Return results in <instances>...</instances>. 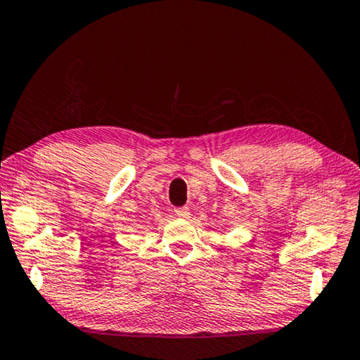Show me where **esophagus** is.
<instances>
[{
	"label": "esophagus",
	"instance_id": "1",
	"mask_svg": "<svg viewBox=\"0 0 360 360\" xmlns=\"http://www.w3.org/2000/svg\"><path fill=\"white\" fill-rule=\"evenodd\" d=\"M174 212H175V215L179 219H188V217H190V207H176V209H174Z\"/></svg>",
	"mask_w": 360,
	"mask_h": 360
}]
</instances>
